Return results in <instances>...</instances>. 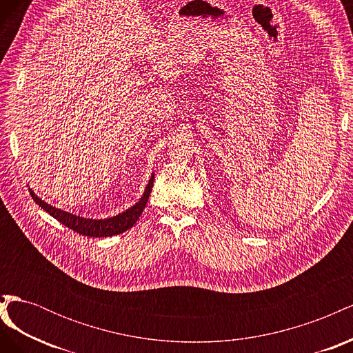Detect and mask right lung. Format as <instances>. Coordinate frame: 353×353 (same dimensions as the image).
<instances>
[{
    "label": "right lung",
    "mask_w": 353,
    "mask_h": 353,
    "mask_svg": "<svg viewBox=\"0 0 353 353\" xmlns=\"http://www.w3.org/2000/svg\"><path fill=\"white\" fill-rule=\"evenodd\" d=\"M153 181H154V175H152L150 181H148V185L145 187V191L143 197L140 199V201L135 203V205L128 209L123 213H119L113 218H108V219H85L81 216H74L69 212H65L61 209H56L50 206L48 203L42 201L39 197L35 196L34 191L29 188L30 197L35 200L37 205L41 206V209H44L46 212H48L52 218H56L59 222H61L63 225H66L69 230H73L74 232L82 234V236H88V237H112L116 236V234H121L126 230H130L134 223L140 218V215L143 213L145 203L150 197L152 188H153Z\"/></svg>",
    "instance_id": "1"
}]
</instances>
